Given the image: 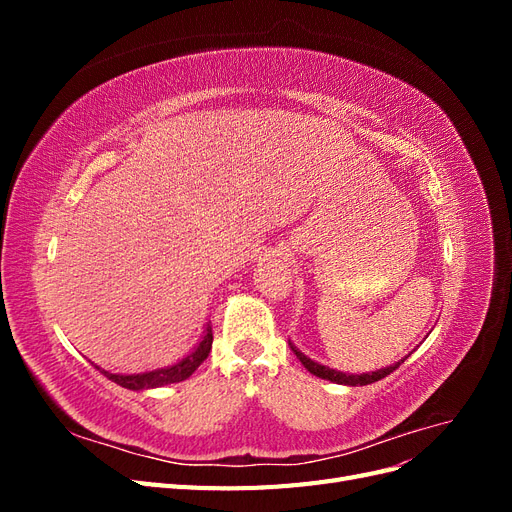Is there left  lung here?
I'll return each instance as SVG.
<instances>
[{
  "mask_svg": "<svg viewBox=\"0 0 512 512\" xmlns=\"http://www.w3.org/2000/svg\"><path fill=\"white\" fill-rule=\"evenodd\" d=\"M290 348L294 350V354H297V359L303 363V367L309 371V374H314V376H318L322 380H331L335 384H346V386H365V384H371V382H378V380L386 378L389 374H393V371L408 359V356H406V359H401L399 363L389 365V367H382L378 371H371V374H344V371H337V369H331L327 365H320V363L312 361L297 346L290 344Z\"/></svg>",
  "mask_w": 512,
  "mask_h": 512,
  "instance_id": "obj_1",
  "label": "left lung"
}]
</instances>
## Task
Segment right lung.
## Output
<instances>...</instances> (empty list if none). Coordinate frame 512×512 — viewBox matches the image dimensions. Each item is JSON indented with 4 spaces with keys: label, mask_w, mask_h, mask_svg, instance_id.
I'll use <instances>...</instances> for the list:
<instances>
[{
    "label": "right lung",
    "mask_w": 512,
    "mask_h": 512,
    "mask_svg": "<svg viewBox=\"0 0 512 512\" xmlns=\"http://www.w3.org/2000/svg\"><path fill=\"white\" fill-rule=\"evenodd\" d=\"M211 344H213V333H211V324H207L205 331H203V337H200L198 346L185 356V359H181L179 363L170 365V367H162V369H153V371H145V374H111V371H104L100 369L102 374L108 378L117 382L119 386H123V389H130V391H147V389H158V386H166V384H173V382H181L185 378H190L196 367L203 363L209 352H211Z\"/></svg>",
    "instance_id": "right-lung-1"
}]
</instances>
